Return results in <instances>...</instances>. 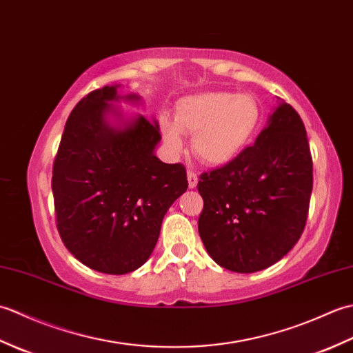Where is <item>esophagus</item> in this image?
<instances>
[{"mask_svg": "<svg viewBox=\"0 0 353 353\" xmlns=\"http://www.w3.org/2000/svg\"><path fill=\"white\" fill-rule=\"evenodd\" d=\"M197 183H199V177H197V174H196V171L188 170V185H190V188H191V190L196 188Z\"/></svg>", "mask_w": 353, "mask_h": 353, "instance_id": "obj_1", "label": "esophagus"}]
</instances>
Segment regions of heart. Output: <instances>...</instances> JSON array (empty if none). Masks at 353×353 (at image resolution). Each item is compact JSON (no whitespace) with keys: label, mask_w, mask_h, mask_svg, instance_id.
I'll return each mask as SVG.
<instances>
[{"label":"heart","mask_w":353,"mask_h":353,"mask_svg":"<svg viewBox=\"0 0 353 353\" xmlns=\"http://www.w3.org/2000/svg\"><path fill=\"white\" fill-rule=\"evenodd\" d=\"M262 110L250 94L205 92L181 100L174 121L161 119L165 144L172 153L183 148L182 132L192 134V150L211 165L230 162L259 129Z\"/></svg>","instance_id":"1"}]
</instances>
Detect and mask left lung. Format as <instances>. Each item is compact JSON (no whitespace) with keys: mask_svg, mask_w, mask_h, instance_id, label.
I'll list each match as a JSON object with an SVG mask.
<instances>
[{"mask_svg":"<svg viewBox=\"0 0 353 353\" xmlns=\"http://www.w3.org/2000/svg\"><path fill=\"white\" fill-rule=\"evenodd\" d=\"M199 234L216 264L254 273L299 241L308 216L312 157L302 118L283 100L254 144L199 181Z\"/></svg>","mask_w":353,"mask_h":353,"instance_id":"obj_1","label":"left lung"}]
</instances>
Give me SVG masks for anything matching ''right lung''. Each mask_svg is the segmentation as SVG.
I'll list each match as a JSON object with an SVG mask.
<instances>
[{
	"label": "right lung",
	"mask_w": 353,
	"mask_h": 353,
	"mask_svg": "<svg viewBox=\"0 0 353 353\" xmlns=\"http://www.w3.org/2000/svg\"><path fill=\"white\" fill-rule=\"evenodd\" d=\"M115 86L95 89L72 109L65 124L51 190L57 230L81 264L108 274L134 272L150 258L170 206L188 188L182 163L154 156L157 123L124 119L110 101ZM109 113L119 125L107 121Z\"/></svg>",
	"instance_id": "right-lung-1"
}]
</instances>
